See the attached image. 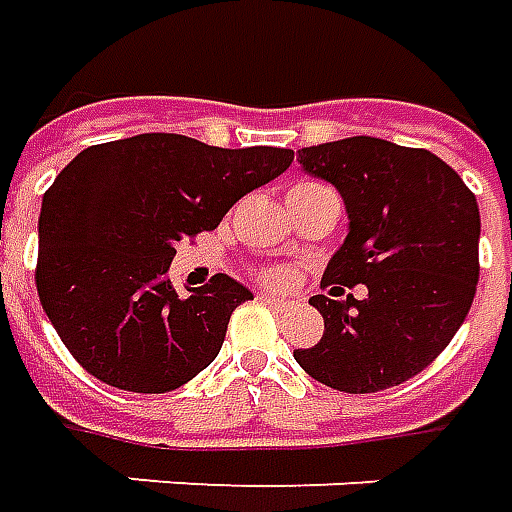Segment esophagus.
I'll return each instance as SVG.
<instances>
[{"label": "esophagus", "mask_w": 512, "mask_h": 512, "mask_svg": "<svg viewBox=\"0 0 512 512\" xmlns=\"http://www.w3.org/2000/svg\"><path fill=\"white\" fill-rule=\"evenodd\" d=\"M262 300H264V303H267V306L278 308V311H286V308H292V303H289V300H286V297H281V295H270V292H264Z\"/></svg>", "instance_id": "esophagus-1"}]
</instances>
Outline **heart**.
Instances as JSON below:
<instances>
[{
	"instance_id": "obj_1",
	"label": "heart",
	"mask_w": 512,
	"mask_h": 512,
	"mask_svg": "<svg viewBox=\"0 0 512 512\" xmlns=\"http://www.w3.org/2000/svg\"><path fill=\"white\" fill-rule=\"evenodd\" d=\"M267 278H270V281H281V273H275L273 270V273H267Z\"/></svg>"
}]
</instances>
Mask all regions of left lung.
Masks as SVG:
<instances>
[{
  "instance_id": "left-lung-1",
  "label": "left lung",
  "mask_w": 512,
  "mask_h": 512,
  "mask_svg": "<svg viewBox=\"0 0 512 512\" xmlns=\"http://www.w3.org/2000/svg\"><path fill=\"white\" fill-rule=\"evenodd\" d=\"M300 170L333 184L347 237L322 281L340 295L308 303L325 320L314 347L295 350L311 378L350 394L400 386L430 364L469 314L480 275V209L444 159L380 137H344L297 151ZM364 283L367 297H341Z\"/></svg>"
}]
</instances>
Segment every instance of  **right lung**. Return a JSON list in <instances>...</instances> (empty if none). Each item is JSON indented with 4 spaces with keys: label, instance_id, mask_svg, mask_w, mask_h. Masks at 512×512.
Instances as JSON below:
<instances>
[{
    "label": "right lung",
    "instance_id": "right-lung-1",
    "mask_svg": "<svg viewBox=\"0 0 512 512\" xmlns=\"http://www.w3.org/2000/svg\"><path fill=\"white\" fill-rule=\"evenodd\" d=\"M292 157L154 132L85 148L60 170L41 204L35 284L57 336L93 378L165 394L215 361L231 311L253 292L223 273L179 292L176 245L217 228Z\"/></svg>",
    "mask_w": 512,
    "mask_h": 512
}]
</instances>
